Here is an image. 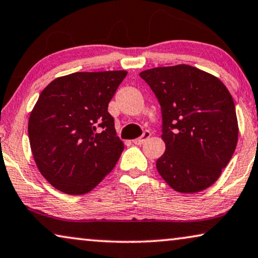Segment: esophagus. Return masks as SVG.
I'll return each instance as SVG.
<instances>
[{
	"label": "esophagus",
	"mask_w": 258,
	"mask_h": 258,
	"mask_svg": "<svg viewBox=\"0 0 258 258\" xmlns=\"http://www.w3.org/2000/svg\"><path fill=\"white\" fill-rule=\"evenodd\" d=\"M150 137H151L150 131H145L143 136H141L140 138H137V139H134V140H133V143L136 144V145H141V144H144L145 141H146Z\"/></svg>",
	"instance_id": "esophagus-1"
}]
</instances>
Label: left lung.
Segmentation results:
<instances>
[{
    "instance_id": "1",
    "label": "left lung",
    "mask_w": 258,
    "mask_h": 258,
    "mask_svg": "<svg viewBox=\"0 0 258 258\" xmlns=\"http://www.w3.org/2000/svg\"><path fill=\"white\" fill-rule=\"evenodd\" d=\"M140 77L161 106L166 151L157 160L159 174L179 193L207 189L219 179L237 145L230 92L215 76L187 64L148 69Z\"/></svg>"
}]
</instances>
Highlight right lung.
Instances as JSON below:
<instances>
[{
    "instance_id": "1",
    "label": "right lung",
    "mask_w": 258,
    "mask_h": 258,
    "mask_svg": "<svg viewBox=\"0 0 258 258\" xmlns=\"http://www.w3.org/2000/svg\"><path fill=\"white\" fill-rule=\"evenodd\" d=\"M126 75L75 72L53 79L39 94L29 117V141L38 170L56 189L89 193L117 164L124 144L107 107Z\"/></svg>"
}]
</instances>
